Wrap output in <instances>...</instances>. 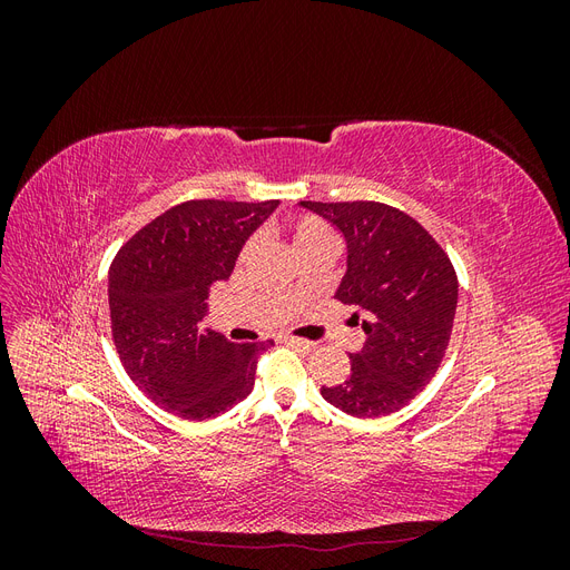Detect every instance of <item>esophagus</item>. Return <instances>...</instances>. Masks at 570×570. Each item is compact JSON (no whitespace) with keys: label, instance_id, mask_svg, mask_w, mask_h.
Returning a JSON list of instances; mask_svg holds the SVG:
<instances>
[{"label":"esophagus","instance_id":"1","mask_svg":"<svg viewBox=\"0 0 570 570\" xmlns=\"http://www.w3.org/2000/svg\"><path fill=\"white\" fill-rule=\"evenodd\" d=\"M285 344H289V347H295V350H304V352L316 350V342L299 340V337H285Z\"/></svg>","mask_w":570,"mask_h":570}]
</instances>
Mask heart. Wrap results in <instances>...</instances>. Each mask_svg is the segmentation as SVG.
<instances>
[{
	"instance_id": "1",
	"label": "heart",
	"mask_w": 570,
	"mask_h": 570,
	"mask_svg": "<svg viewBox=\"0 0 570 570\" xmlns=\"http://www.w3.org/2000/svg\"><path fill=\"white\" fill-rule=\"evenodd\" d=\"M289 230H292V245H295V252H304L312 247H335L333 228L316 216H299L295 223H292ZM249 252H252V245L245 247V254Z\"/></svg>"
}]
</instances>
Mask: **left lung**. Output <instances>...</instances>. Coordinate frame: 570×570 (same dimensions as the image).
<instances>
[{
	"mask_svg": "<svg viewBox=\"0 0 570 570\" xmlns=\"http://www.w3.org/2000/svg\"><path fill=\"white\" fill-rule=\"evenodd\" d=\"M344 237L347 268L335 297L364 316L366 342L352 373L321 387L325 402L356 419L406 406L442 364L456 316L459 283L450 256L421 223L377 202H299Z\"/></svg>",
	"mask_w": 570,
	"mask_h": 570,
	"instance_id": "1",
	"label": "left lung"
}]
</instances>
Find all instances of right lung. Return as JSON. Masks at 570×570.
Masks as SVG:
<instances>
[{
  "mask_svg": "<svg viewBox=\"0 0 570 570\" xmlns=\"http://www.w3.org/2000/svg\"><path fill=\"white\" fill-rule=\"evenodd\" d=\"M281 202L197 199L137 233L109 271L111 333L120 361L154 404L189 421L216 419L254 387L264 344L202 327L206 297Z\"/></svg>",
  "mask_w": 570,
  "mask_h": 570,
  "instance_id": "add662e5",
  "label": "right lung"
}]
</instances>
